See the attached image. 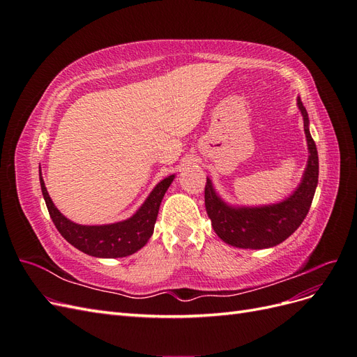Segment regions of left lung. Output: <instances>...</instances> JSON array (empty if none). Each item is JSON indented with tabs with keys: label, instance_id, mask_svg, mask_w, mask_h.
I'll return each mask as SVG.
<instances>
[{
	"label": "left lung",
	"instance_id": "left-lung-1",
	"mask_svg": "<svg viewBox=\"0 0 357 357\" xmlns=\"http://www.w3.org/2000/svg\"><path fill=\"white\" fill-rule=\"evenodd\" d=\"M298 107L304 117L310 158L304 178L290 198L269 207L235 210L220 201L207 178L204 190L205 208L213 229L225 243L240 248L274 247L289 238L308 214L319 181V156L314 139L308 131V114L301 100H298Z\"/></svg>",
	"mask_w": 357,
	"mask_h": 357
}]
</instances>
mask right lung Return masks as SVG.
<instances>
[{
	"instance_id": "add662e5",
	"label": "right lung",
	"mask_w": 357,
	"mask_h": 357,
	"mask_svg": "<svg viewBox=\"0 0 357 357\" xmlns=\"http://www.w3.org/2000/svg\"><path fill=\"white\" fill-rule=\"evenodd\" d=\"M172 180L174 176L162 180L131 219L104 226H83L63 218L53 205L40 172L43 197L56 229L71 245L95 257H125L139 250L153 234L160 201Z\"/></svg>"
}]
</instances>
